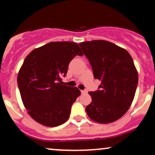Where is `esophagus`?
<instances>
[{
  "mask_svg": "<svg viewBox=\"0 0 155 155\" xmlns=\"http://www.w3.org/2000/svg\"><path fill=\"white\" fill-rule=\"evenodd\" d=\"M87 90H81V93H82V94H86V93H87Z\"/></svg>",
  "mask_w": 155,
  "mask_h": 155,
  "instance_id": "1",
  "label": "esophagus"
}]
</instances>
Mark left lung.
Here are the masks:
<instances>
[{"instance_id":"1","label":"left lung","mask_w":155,"mask_h":155,"mask_svg":"<svg viewBox=\"0 0 155 155\" xmlns=\"http://www.w3.org/2000/svg\"><path fill=\"white\" fill-rule=\"evenodd\" d=\"M91 65L94 78L101 81L90 92L92 102L86 107L91 120L107 124L121 118L132 104L138 76L133 58L125 49L103 40L80 43Z\"/></svg>"}]
</instances>
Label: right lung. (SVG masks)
Segmentation results:
<instances>
[{
  "instance_id": "1",
  "label": "right lung",
  "mask_w": 155,
  "mask_h": 155,
  "mask_svg": "<svg viewBox=\"0 0 155 155\" xmlns=\"http://www.w3.org/2000/svg\"><path fill=\"white\" fill-rule=\"evenodd\" d=\"M82 56L74 42H50L33 49L24 60L17 84L28 113L47 127L63 124L70 116L73 104L80 95L77 87L62 84L70 62Z\"/></svg>"
}]
</instances>
